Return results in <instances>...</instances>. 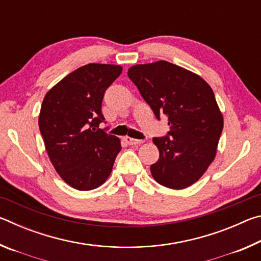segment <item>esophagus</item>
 I'll return each mask as SVG.
<instances>
[{
    "label": "esophagus",
    "instance_id": "34e87169",
    "mask_svg": "<svg viewBox=\"0 0 261 261\" xmlns=\"http://www.w3.org/2000/svg\"><path fill=\"white\" fill-rule=\"evenodd\" d=\"M124 140H125V143L127 145H138V144H143L144 143V140L134 139V138H130V137H125Z\"/></svg>",
    "mask_w": 261,
    "mask_h": 261
}]
</instances>
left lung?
Segmentation results:
<instances>
[{"label":"left lung","mask_w":261,"mask_h":261,"mask_svg":"<svg viewBox=\"0 0 261 261\" xmlns=\"http://www.w3.org/2000/svg\"><path fill=\"white\" fill-rule=\"evenodd\" d=\"M127 76L155 117H168L170 131L154 137L160 152L151 166L153 178L170 189L199 179L214 160L223 118L214 92L198 74L167 61L134 65Z\"/></svg>","instance_id":"obj_1"}]
</instances>
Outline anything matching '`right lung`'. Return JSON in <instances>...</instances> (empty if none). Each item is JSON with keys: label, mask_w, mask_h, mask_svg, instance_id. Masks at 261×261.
Here are the masks:
<instances>
[{"label": "right lung", "mask_w": 261, "mask_h": 261, "mask_svg": "<svg viewBox=\"0 0 261 261\" xmlns=\"http://www.w3.org/2000/svg\"><path fill=\"white\" fill-rule=\"evenodd\" d=\"M122 67L90 63L78 68L46 94L39 116L46 151L62 179L88 191L112 173L121 151L117 137L99 129L103 95ZM106 123V122H105Z\"/></svg>", "instance_id": "1"}]
</instances>
